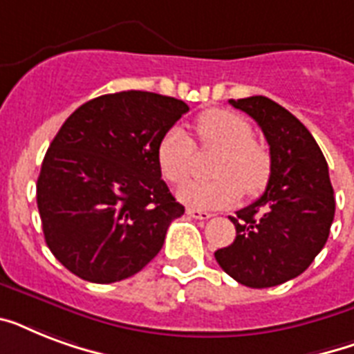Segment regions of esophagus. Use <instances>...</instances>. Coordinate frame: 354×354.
I'll return each instance as SVG.
<instances>
[{
  "label": "esophagus",
  "instance_id": "esophagus-1",
  "mask_svg": "<svg viewBox=\"0 0 354 354\" xmlns=\"http://www.w3.org/2000/svg\"><path fill=\"white\" fill-rule=\"evenodd\" d=\"M189 216H193V218H198V221H207V218H211V213H207V211H200V209H193V207H189L187 211H185Z\"/></svg>",
  "mask_w": 354,
  "mask_h": 354
}]
</instances>
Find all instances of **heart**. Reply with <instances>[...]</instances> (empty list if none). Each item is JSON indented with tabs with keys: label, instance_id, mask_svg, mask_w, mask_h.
<instances>
[{
	"label": "heart",
	"instance_id": "1",
	"mask_svg": "<svg viewBox=\"0 0 354 354\" xmlns=\"http://www.w3.org/2000/svg\"><path fill=\"white\" fill-rule=\"evenodd\" d=\"M196 133L204 147L221 150L215 180H196L178 191V198L194 209H218L248 196L263 193L272 176V152L253 139L252 124L230 110H207L196 119ZM194 143L180 127H172L158 147V165L167 182L183 183L191 176Z\"/></svg>",
	"mask_w": 354,
	"mask_h": 354
}]
</instances>
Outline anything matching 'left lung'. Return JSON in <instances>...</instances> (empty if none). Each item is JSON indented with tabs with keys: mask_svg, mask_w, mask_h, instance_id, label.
<instances>
[{
	"mask_svg": "<svg viewBox=\"0 0 354 354\" xmlns=\"http://www.w3.org/2000/svg\"><path fill=\"white\" fill-rule=\"evenodd\" d=\"M230 104L261 127L274 167L263 196L230 216L235 241L215 259L236 283L268 288L303 274L322 252L335 221V191L324 152L299 119L263 95Z\"/></svg>",
	"mask_w": 354,
	"mask_h": 354,
	"instance_id": "1",
	"label": "left lung"
}]
</instances>
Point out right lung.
I'll use <instances>...</instances> for the list:
<instances>
[{"instance_id": "add662e5", "label": "right lung", "mask_w": 354, "mask_h": 354, "mask_svg": "<svg viewBox=\"0 0 354 354\" xmlns=\"http://www.w3.org/2000/svg\"><path fill=\"white\" fill-rule=\"evenodd\" d=\"M189 106L150 91L84 102L49 145L36 183L53 255L80 279L115 283L143 270L183 215L161 180L158 147Z\"/></svg>"}]
</instances>
